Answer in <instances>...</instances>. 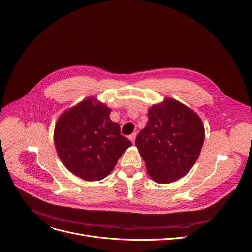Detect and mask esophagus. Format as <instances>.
Masks as SVG:
<instances>
[{"mask_svg":"<svg viewBox=\"0 0 252 252\" xmlns=\"http://www.w3.org/2000/svg\"><path fill=\"white\" fill-rule=\"evenodd\" d=\"M135 138H136V133H132L129 136V139L132 141V143L135 142Z\"/></svg>","mask_w":252,"mask_h":252,"instance_id":"34e87169","label":"esophagus"}]
</instances>
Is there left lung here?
Masks as SVG:
<instances>
[{"instance_id":"obj_1","label":"left lung","mask_w":252,"mask_h":252,"mask_svg":"<svg viewBox=\"0 0 252 252\" xmlns=\"http://www.w3.org/2000/svg\"><path fill=\"white\" fill-rule=\"evenodd\" d=\"M205 139L199 116L169 98L148 111V122L136 144L150 178L168 184L186 176L197 161Z\"/></svg>"}]
</instances>
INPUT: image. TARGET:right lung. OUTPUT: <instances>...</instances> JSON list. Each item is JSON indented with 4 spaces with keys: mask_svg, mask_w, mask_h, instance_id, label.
<instances>
[{
    "mask_svg": "<svg viewBox=\"0 0 252 252\" xmlns=\"http://www.w3.org/2000/svg\"><path fill=\"white\" fill-rule=\"evenodd\" d=\"M106 105L87 99L63 113L55 125L54 143L66 168L86 181H100L113 170L132 142L110 119Z\"/></svg>",
    "mask_w": 252,
    "mask_h": 252,
    "instance_id": "add662e5",
    "label": "right lung"
}]
</instances>
